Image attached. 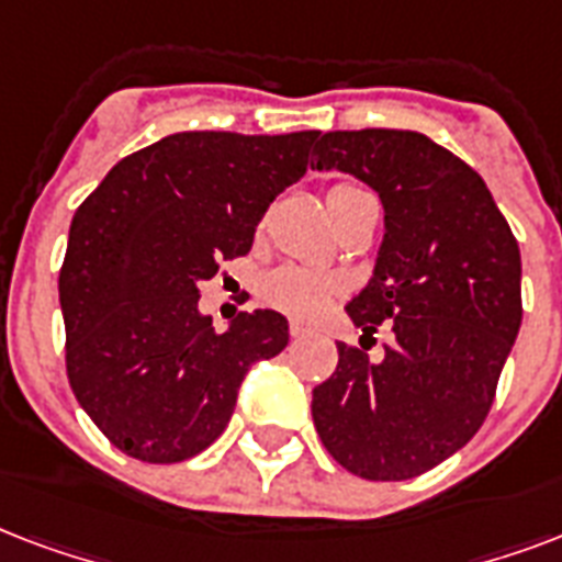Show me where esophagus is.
<instances>
[{"label": "esophagus", "instance_id": "1", "mask_svg": "<svg viewBox=\"0 0 562 562\" xmlns=\"http://www.w3.org/2000/svg\"><path fill=\"white\" fill-rule=\"evenodd\" d=\"M307 334H311V330L304 328V325H299V322H290V337H293V340H302V337H307Z\"/></svg>", "mask_w": 562, "mask_h": 562}]
</instances>
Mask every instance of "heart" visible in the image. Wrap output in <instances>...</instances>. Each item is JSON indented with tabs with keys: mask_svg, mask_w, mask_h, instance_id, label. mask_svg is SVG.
Instances as JSON below:
<instances>
[{
	"mask_svg": "<svg viewBox=\"0 0 562 562\" xmlns=\"http://www.w3.org/2000/svg\"><path fill=\"white\" fill-rule=\"evenodd\" d=\"M358 195H369L367 190H360L355 184H334L328 190V207L330 213L340 211V204ZM260 299L276 307V311L293 316V319H316L328 311L330 302L342 293V281L330 272H319V269L307 267H278L272 272L260 278L258 284Z\"/></svg>",
	"mask_w": 562,
	"mask_h": 562,
	"instance_id": "b5f03b06",
	"label": "heart"
}]
</instances>
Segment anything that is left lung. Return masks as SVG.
I'll list each match as a JSON object with an SVG mask.
<instances>
[{"label":"left lung","instance_id":"left-lung-1","mask_svg":"<svg viewBox=\"0 0 562 562\" xmlns=\"http://www.w3.org/2000/svg\"><path fill=\"white\" fill-rule=\"evenodd\" d=\"M311 169H342L384 204L375 276L346 313L384 360L337 342L313 390V425L342 469L367 481L428 472L484 425L521 325V258L484 178L416 132L316 134Z\"/></svg>","mask_w":562,"mask_h":562}]
</instances>
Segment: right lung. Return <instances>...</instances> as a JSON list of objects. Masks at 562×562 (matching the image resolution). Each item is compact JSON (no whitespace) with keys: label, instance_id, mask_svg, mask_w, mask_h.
<instances>
[{"label":"right lung","instance_id":"right-lung-1","mask_svg":"<svg viewBox=\"0 0 562 562\" xmlns=\"http://www.w3.org/2000/svg\"><path fill=\"white\" fill-rule=\"evenodd\" d=\"M319 132H181L116 164L78 204L58 293L67 378L123 454L181 463L232 419L251 363L290 342L276 311L220 334L199 284L249 255L269 202L307 172Z\"/></svg>","mask_w":562,"mask_h":562}]
</instances>
